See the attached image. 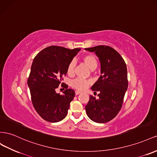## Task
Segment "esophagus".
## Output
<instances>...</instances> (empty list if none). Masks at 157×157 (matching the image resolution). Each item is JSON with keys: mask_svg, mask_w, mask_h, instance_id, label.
<instances>
[{"mask_svg": "<svg viewBox=\"0 0 157 157\" xmlns=\"http://www.w3.org/2000/svg\"><path fill=\"white\" fill-rule=\"evenodd\" d=\"M80 93H81V92H80L78 91V90H76V91H75V94H76V95H78V94H80Z\"/></svg>", "mask_w": 157, "mask_h": 157, "instance_id": "1", "label": "esophagus"}]
</instances>
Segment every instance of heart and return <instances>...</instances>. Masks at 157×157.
I'll use <instances>...</instances> for the list:
<instances>
[{"instance_id": "obj_1", "label": "heart", "mask_w": 157, "mask_h": 157, "mask_svg": "<svg viewBox=\"0 0 157 157\" xmlns=\"http://www.w3.org/2000/svg\"><path fill=\"white\" fill-rule=\"evenodd\" d=\"M82 60L85 64L88 66V67L91 70H94L96 68L98 65V61H97L96 57L92 54H86L82 57ZM75 67V63L74 61H71L67 67V72L69 75H72L74 73ZM90 84V81L88 80L83 79L81 78H77L73 80L71 82V86L73 88L77 89V90H83L86 89L89 84Z\"/></svg>"}]
</instances>
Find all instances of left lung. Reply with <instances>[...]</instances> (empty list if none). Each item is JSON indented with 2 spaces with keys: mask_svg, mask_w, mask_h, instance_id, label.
<instances>
[{
  "mask_svg": "<svg viewBox=\"0 0 157 157\" xmlns=\"http://www.w3.org/2000/svg\"><path fill=\"white\" fill-rule=\"evenodd\" d=\"M85 50L95 53L101 67L100 77L91 87L94 92H100L99 98L90 96L86 112L91 120L104 124L113 119L121 108L128 87L127 66L120 54L109 46L98 45Z\"/></svg>",
  "mask_w": 157,
  "mask_h": 157,
  "instance_id": "1",
  "label": "left lung"
}]
</instances>
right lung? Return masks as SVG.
Masks as SVG:
<instances>
[{"label": "right lung", "mask_w": 157, "mask_h": 157, "mask_svg": "<svg viewBox=\"0 0 157 157\" xmlns=\"http://www.w3.org/2000/svg\"><path fill=\"white\" fill-rule=\"evenodd\" d=\"M80 50L52 45L41 51L33 59L28 85L33 107L45 121L56 123L67 116L75 92L63 83L61 86L65 88L63 94H57L56 89L66 75L69 63Z\"/></svg>", "instance_id": "right-lung-1"}]
</instances>
